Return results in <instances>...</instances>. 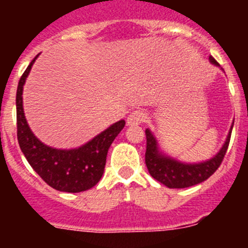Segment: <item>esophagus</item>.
<instances>
[{
	"label": "esophagus",
	"mask_w": 248,
	"mask_h": 248,
	"mask_svg": "<svg viewBox=\"0 0 248 248\" xmlns=\"http://www.w3.org/2000/svg\"><path fill=\"white\" fill-rule=\"evenodd\" d=\"M145 120V114L140 110H135L133 113H130L126 118V125L128 126H135L139 125Z\"/></svg>",
	"instance_id": "obj_1"
}]
</instances>
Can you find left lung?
<instances>
[{"instance_id":"1","label":"left lung","mask_w":248,"mask_h":248,"mask_svg":"<svg viewBox=\"0 0 248 248\" xmlns=\"http://www.w3.org/2000/svg\"><path fill=\"white\" fill-rule=\"evenodd\" d=\"M209 59L212 64L218 67V63L212 57H210ZM232 128H233V122L220 150L209 160H205L201 163H184L180 160L174 159L172 156H169L160 149L157 139L153 134V131L150 129H146V168L155 180L164 184L170 189H185V187L198 185L207 180L222 163L230 143Z\"/></svg>"}]
</instances>
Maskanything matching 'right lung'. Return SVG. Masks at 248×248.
Instances as JSON below:
<instances>
[{
  "label": "right lung",
  "instance_id": "obj_1",
  "mask_svg": "<svg viewBox=\"0 0 248 248\" xmlns=\"http://www.w3.org/2000/svg\"><path fill=\"white\" fill-rule=\"evenodd\" d=\"M38 56L34 57L22 74L17 87V139L19 148L34 171L50 187L63 192L85 191L100 180L109 148L125 125V120L114 123L78 148L57 149L42 143L28 125L22 98L23 85Z\"/></svg>",
  "mask_w": 248,
  "mask_h": 248
}]
</instances>
